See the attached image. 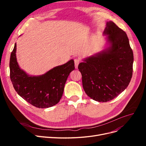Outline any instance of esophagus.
Returning a JSON list of instances; mask_svg holds the SVG:
<instances>
[{
    "instance_id": "1",
    "label": "esophagus",
    "mask_w": 146,
    "mask_h": 146,
    "mask_svg": "<svg viewBox=\"0 0 146 146\" xmlns=\"http://www.w3.org/2000/svg\"><path fill=\"white\" fill-rule=\"evenodd\" d=\"M81 60L79 59V58H75L74 59V64H75V67H76V68L78 67V64L80 63Z\"/></svg>"
}]
</instances>
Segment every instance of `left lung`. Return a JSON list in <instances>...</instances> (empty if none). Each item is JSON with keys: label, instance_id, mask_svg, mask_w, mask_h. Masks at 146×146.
Wrapping results in <instances>:
<instances>
[{"label": "left lung", "instance_id": "obj_1", "mask_svg": "<svg viewBox=\"0 0 146 146\" xmlns=\"http://www.w3.org/2000/svg\"><path fill=\"white\" fill-rule=\"evenodd\" d=\"M104 34L109 47L78 64L86 94L106 102L114 99L129 85L133 74V54L124 31L112 21L107 23Z\"/></svg>", "mask_w": 146, "mask_h": 146}]
</instances>
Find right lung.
I'll list each match as a JSON object with an SVG mask.
<instances>
[{
    "label": "right lung",
    "instance_id": "add662e5",
    "mask_svg": "<svg viewBox=\"0 0 146 146\" xmlns=\"http://www.w3.org/2000/svg\"><path fill=\"white\" fill-rule=\"evenodd\" d=\"M16 52V43L10 55V72L17 93L37 108H48L58 104L69 75L75 69L74 60L56 66L41 76H30L19 68Z\"/></svg>",
    "mask_w": 146,
    "mask_h": 146
}]
</instances>
